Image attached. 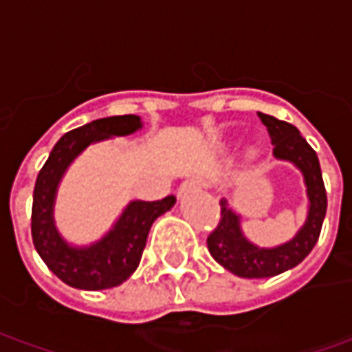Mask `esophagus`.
<instances>
[{
  "label": "esophagus",
  "instance_id": "esophagus-1",
  "mask_svg": "<svg viewBox=\"0 0 352 352\" xmlns=\"http://www.w3.org/2000/svg\"><path fill=\"white\" fill-rule=\"evenodd\" d=\"M206 183L204 181H198V179H188V181H184L181 186H179V196H184V194H188L192 190H198V188H204Z\"/></svg>",
  "mask_w": 352,
  "mask_h": 352
}]
</instances>
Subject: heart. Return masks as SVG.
Instances as JSON below:
<instances>
[{
    "instance_id": "obj_1",
    "label": "heart",
    "mask_w": 352,
    "mask_h": 352,
    "mask_svg": "<svg viewBox=\"0 0 352 352\" xmlns=\"http://www.w3.org/2000/svg\"><path fill=\"white\" fill-rule=\"evenodd\" d=\"M260 154V146L258 145H249L245 148V160H254V158H258Z\"/></svg>"
}]
</instances>
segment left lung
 <instances>
[{"mask_svg": "<svg viewBox=\"0 0 352 352\" xmlns=\"http://www.w3.org/2000/svg\"><path fill=\"white\" fill-rule=\"evenodd\" d=\"M258 116L270 131L273 156L294 164L302 171L309 204L305 222L292 239L275 247H258L243 234L241 214L228 206V199H221V222L207 237V249L222 267L245 279L273 277L296 267L313 251L326 214V190L317 153L300 135L296 126L264 113H258Z\"/></svg>", "mask_w": 352, "mask_h": 352, "instance_id": "1", "label": "left lung"}]
</instances>
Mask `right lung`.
<instances>
[{
  "mask_svg": "<svg viewBox=\"0 0 352 352\" xmlns=\"http://www.w3.org/2000/svg\"><path fill=\"white\" fill-rule=\"evenodd\" d=\"M143 128L141 116L98 118L67 131L50 151L37 175L32 207V237L43 262L65 285L80 290H103L122 285L138 270L153 222L175 206V196L143 201L133 199L105 236L90 245H73L58 232L54 204L60 181L75 158L94 143L131 135Z\"/></svg>",
  "mask_w": 352,
  "mask_h": 352,
  "instance_id": "1",
  "label": "right lung"
}]
</instances>
